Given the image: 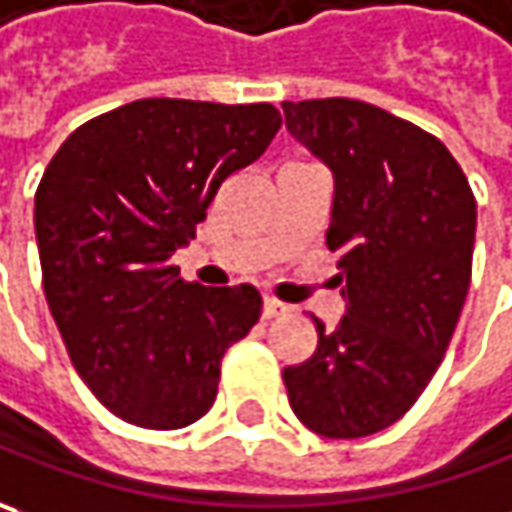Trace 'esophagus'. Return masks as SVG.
<instances>
[{"instance_id":"obj_1","label":"esophagus","mask_w":512,"mask_h":512,"mask_svg":"<svg viewBox=\"0 0 512 512\" xmlns=\"http://www.w3.org/2000/svg\"><path fill=\"white\" fill-rule=\"evenodd\" d=\"M286 312H289V306L280 303L278 298L263 300V318H278V315H286Z\"/></svg>"}]
</instances>
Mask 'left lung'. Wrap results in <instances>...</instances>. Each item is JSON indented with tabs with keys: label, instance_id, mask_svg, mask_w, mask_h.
<instances>
[{
	"label": "left lung",
	"instance_id": "obj_1",
	"mask_svg": "<svg viewBox=\"0 0 512 512\" xmlns=\"http://www.w3.org/2000/svg\"><path fill=\"white\" fill-rule=\"evenodd\" d=\"M286 128L335 174L329 252L346 315L283 369L303 427L326 438L387 430L441 364L473 275L476 197L430 131L349 97L283 102Z\"/></svg>",
	"mask_w": 512,
	"mask_h": 512
}]
</instances>
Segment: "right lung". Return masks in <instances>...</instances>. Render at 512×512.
Segmentation results:
<instances>
[{
    "instance_id": "right-lung-1",
    "label": "right lung",
    "mask_w": 512,
    "mask_h": 512,
    "mask_svg": "<svg viewBox=\"0 0 512 512\" xmlns=\"http://www.w3.org/2000/svg\"><path fill=\"white\" fill-rule=\"evenodd\" d=\"M280 123L269 102L151 97L79 125L45 168L34 197L45 298L79 378L128 424L203 418L226 349L260 318L255 286L189 283L171 255Z\"/></svg>"
}]
</instances>
